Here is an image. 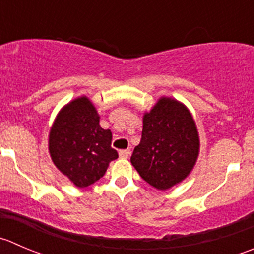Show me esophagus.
<instances>
[{
  "label": "esophagus",
  "mask_w": 254,
  "mask_h": 254,
  "mask_svg": "<svg viewBox=\"0 0 254 254\" xmlns=\"http://www.w3.org/2000/svg\"><path fill=\"white\" fill-rule=\"evenodd\" d=\"M130 155V150L129 149H125V150H120L119 151V156L122 157V159H127Z\"/></svg>",
  "instance_id": "1"
}]
</instances>
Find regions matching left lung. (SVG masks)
Returning a JSON list of instances; mask_svg holds the SVG:
<instances>
[{
	"mask_svg": "<svg viewBox=\"0 0 254 254\" xmlns=\"http://www.w3.org/2000/svg\"><path fill=\"white\" fill-rule=\"evenodd\" d=\"M197 129L184 104L161 98L144 115L141 140L130 161L140 176L157 190L181 182L198 156Z\"/></svg>",
	"mask_w": 254,
	"mask_h": 254,
	"instance_id": "obj_1",
	"label": "left lung"
}]
</instances>
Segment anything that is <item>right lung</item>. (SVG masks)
Instances as JSON below:
<instances>
[{
	"instance_id": "1",
	"label": "right lung",
	"mask_w": 254,
	"mask_h": 254,
	"mask_svg": "<svg viewBox=\"0 0 254 254\" xmlns=\"http://www.w3.org/2000/svg\"><path fill=\"white\" fill-rule=\"evenodd\" d=\"M112 131L99 125V115L88 98L65 105L49 132V154L54 165L77 187H88L104 176L118 159Z\"/></svg>"
}]
</instances>
